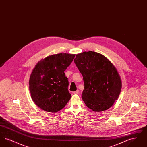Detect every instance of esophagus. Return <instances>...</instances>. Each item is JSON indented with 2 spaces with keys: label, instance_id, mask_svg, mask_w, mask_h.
<instances>
[{
  "label": "esophagus",
  "instance_id": "1",
  "mask_svg": "<svg viewBox=\"0 0 147 147\" xmlns=\"http://www.w3.org/2000/svg\"><path fill=\"white\" fill-rule=\"evenodd\" d=\"M73 93H74V94H78L79 93V91L78 90H77L76 91H74Z\"/></svg>",
  "mask_w": 147,
  "mask_h": 147
}]
</instances>
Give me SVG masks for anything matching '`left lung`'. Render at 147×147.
Here are the masks:
<instances>
[{"label":"left lung","instance_id":"obj_1","mask_svg":"<svg viewBox=\"0 0 147 147\" xmlns=\"http://www.w3.org/2000/svg\"><path fill=\"white\" fill-rule=\"evenodd\" d=\"M74 62L83 77L82 98L95 112L104 111L118 99L121 78L115 66L105 56L90 51L77 54Z\"/></svg>","mask_w":147,"mask_h":147}]
</instances>
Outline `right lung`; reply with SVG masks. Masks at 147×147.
<instances>
[{"instance_id":"add662e5","label":"right lung","mask_w":147,"mask_h":147,"mask_svg":"<svg viewBox=\"0 0 147 147\" xmlns=\"http://www.w3.org/2000/svg\"><path fill=\"white\" fill-rule=\"evenodd\" d=\"M75 54L58 53L46 57L37 63L29 79V90L35 104L49 112L60 111L71 97L64 70Z\"/></svg>"}]
</instances>
